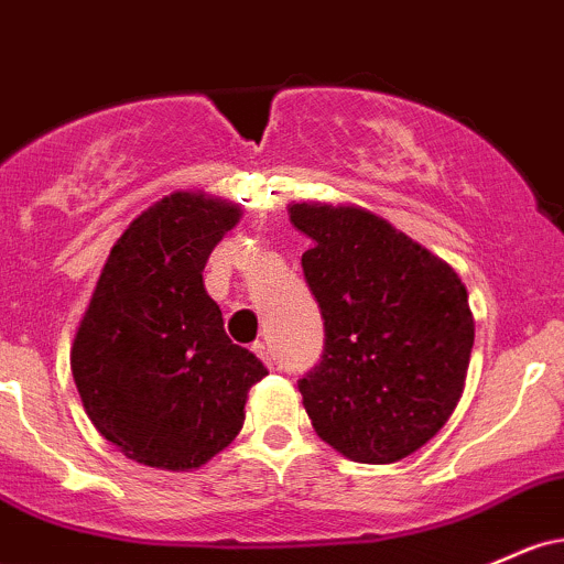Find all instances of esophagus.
I'll return each mask as SVG.
<instances>
[{
	"mask_svg": "<svg viewBox=\"0 0 564 564\" xmlns=\"http://www.w3.org/2000/svg\"><path fill=\"white\" fill-rule=\"evenodd\" d=\"M253 352H257L259 358H262L264 364H268L270 369H275V358H272V352H270V348L264 343H253V348H251Z\"/></svg>",
	"mask_w": 564,
	"mask_h": 564,
	"instance_id": "obj_1",
	"label": "esophagus"
}]
</instances>
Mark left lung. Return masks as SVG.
<instances>
[{"label":"left lung","mask_w":564,"mask_h":564,"mask_svg":"<svg viewBox=\"0 0 564 564\" xmlns=\"http://www.w3.org/2000/svg\"><path fill=\"white\" fill-rule=\"evenodd\" d=\"M313 240L305 281L324 356L300 380L313 429L356 463H395L442 431L460 401L474 315L457 272L380 216L292 203Z\"/></svg>","instance_id":"obj_1"}]
</instances>
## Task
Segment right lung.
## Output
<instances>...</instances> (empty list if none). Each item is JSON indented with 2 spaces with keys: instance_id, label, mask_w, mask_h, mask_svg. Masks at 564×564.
Returning <instances> with one entry per match:
<instances>
[{
  "instance_id": "1",
  "label": "right lung",
  "mask_w": 564,
  "mask_h": 564,
  "mask_svg": "<svg viewBox=\"0 0 564 564\" xmlns=\"http://www.w3.org/2000/svg\"><path fill=\"white\" fill-rule=\"evenodd\" d=\"M235 203L173 192L111 246L72 345V375L98 433L131 460L200 468L243 429L268 375L232 345L203 268L238 225Z\"/></svg>"
}]
</instances>
